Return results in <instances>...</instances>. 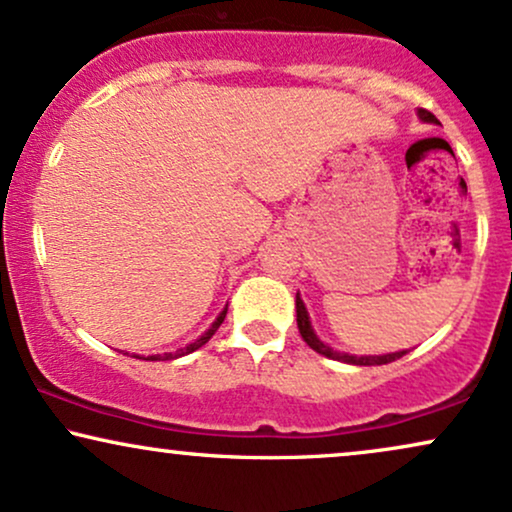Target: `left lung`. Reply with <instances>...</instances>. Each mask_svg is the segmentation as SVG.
<instances>
[{
    "instance_id": "8db88e82",
    "label": "left lung",
    "mask_w": 512,
    "mask_h": 512,
    "mask_svg": "<svg viewBox=\"0 0 512 512\" xmlns=\"http://www.w3.org/2000/svg\"><path fill=\"white\" fill-rule=\"evenodd\" d=\"M418 116L425 123H437V118H434L432 113L425 111V109H418ZM296 325H299V332H301V337H304V342L311 346L313 351L323 353V356H327V358H334V361H344V363H351V365H384V363L396 361V358L406 356V353H408V351H396V353H387V356H349V353H339V351L330 349V346L320 342L318 334L313 332L311 318H308V311H306L304 301H301L299 294H296Z\"/></svg>"
}]
</instances>
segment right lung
I'll list each match as a JSON object with an SVG mask.
<instances>
[{
  "label": "right lung",
  "instance_id": "obj_1",
  "mask_svg": "<svg viewBox=\"0 0 512 512\" xmlns=\"http://www.w3.org/2000/svg\"><path fill=\"white\" fill-rule=\"evenodd\" d=\"M225 313H227V308H223V311H220V315L216 320H213V325L208 327V330L201 334L199 339H194L192 344H187V346H182V349H178L175 353H163V356H147V361H161V358H166V361H170V358H180V356H187V353H192V351H197V349H201V346H204L208 339L213 337V334H216V330L220 327V323H223L225 320ZM137 358V356H135Z\"/></svg>",
  "mask_w": 512,
  "mask_h": 512
}]
</instances>
